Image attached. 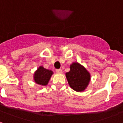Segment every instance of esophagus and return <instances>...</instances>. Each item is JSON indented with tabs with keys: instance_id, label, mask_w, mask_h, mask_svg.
I'll list each match as a JSON object with an SVG mask.
<instances>
[{
	"instance_id": "34e87169",
	"label": "esophagus",
	"mask_w": 123,
	"mask_h": 123,
	"mask_svg": "<svg viewBox=\"0 0 123 123\" xmlns=\"http://www.w3.org/2000/svg\"><path fill=\"white\" fill-rule=\"evenodd\" d=\"M56 73H58V74H62V73H63L62 69H56Z\"/></svg>"
}]
</instances>
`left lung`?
<instances>
[{
    "label": "left lung",
    "mask_w": 123,
    "mask_h": 123,
    "mask_svg": "<svg viewBox=\"0 0 123 123\" xmlns=\"http://www.w3.org/2000/svg\"><path fill=\"white\" fill-rule=\"evenodd\" d=\"M69 68L65 75L70 87L78 92L85 91L91 81L90 73L83 65L76 62L70 65Z\"/></svg>",
    "instance_id": "left-lung-1"
}]
</instances>
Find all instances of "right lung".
Returning <instances> with one entry per match:
<instances>
[{"label":"right lung","mask_w":123,"mask_h":123,"mask_svg":"<svg viewBox=\"0 0 123 123\" xmlns=\"http://www.w3.org/2000/svg\"><path fill=\"white\" fill-rule=\"evenodd\" d=\"M54 72L52 70L45 69L43 66H40L34 73V81L37 84L45 86L48 84Z\"/></svg>","instance_id":"1"}]
</instances>
